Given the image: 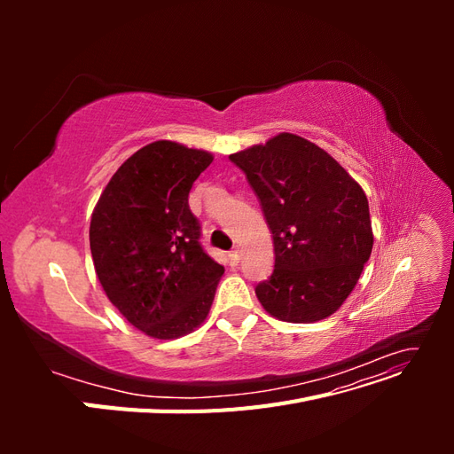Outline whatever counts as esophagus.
Returning <instances> with one entry per match:
<instances>
[{
	"mask_svg": "<svg viewBox=\"0 0 454 454\" xmlns=\"http://www.w3.org/2000/svg\"><path fill=\"white\" fill-rule=\"evenodd\" d=\"M229 261H231V265H239V261H240V248H239V246L235 250L229 252Z\"/></svg>",
	"mask_w": 454,
	"mask_h": 454,
	"instance_id": "1",
	"label": "esophagus"
}]
</instances>
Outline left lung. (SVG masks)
Instances as JSON below:
<instances>
[{"mask_svg": "<svg viewBox=\"0 0 454 454\" xmlns=\"http://www.w3.org/2000/svg\"><path fill=\"white\" fill-rule=\"evenodd\" d=\"M229 159L246 174L272 232L274 270L255 286L259 303L292 324L332 316L373 250L364 189L322 147L290 132Z\"/></svg>", "mask_w": 454, "mask_h": 454, "instance_id": "1", "label": "left lung"}]
</instances>
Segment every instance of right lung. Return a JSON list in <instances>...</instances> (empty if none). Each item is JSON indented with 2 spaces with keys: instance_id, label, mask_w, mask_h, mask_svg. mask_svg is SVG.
<instances>
[{
  "instance_id": "obj_1",
  "label": "right lung",
  "mask_w": 454,
  "mask_h": 454,
  "mask_svg": "<svg viewBox=\"0 0 454 454\" xmlns=\"http://www.w3.org/2000/svg\"><path fill=\"white\" fill-rule=\"evenodd\" d=\"M212 153L159 140L106 185L90 219V254L107 299L140 332L177 339L210 312L223 267L202 250L189 191Z\"/></svg>"
}]
</instances>
